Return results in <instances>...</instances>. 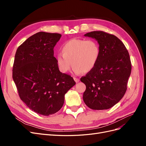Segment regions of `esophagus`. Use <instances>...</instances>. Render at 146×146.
I'll use <instances>...</instances> for the list:
<instances>
[{"mask_svg":"<svg viewBox=\"0 0 146 146\" xmlns=\"http://www.w3.org/2000/svg\"><path fill=\"white\" fill-rule=\"evenodd\" d=\"M74 80H75V82H76V83H78L79 81H80V79L78 78H76V77H74Z\"/></svg>","mask_w":146,"mask_h":146,"instance_id":"1","label":"esophagus"}]
</instances>
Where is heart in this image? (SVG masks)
I'll return each mask as SVG.
<instances>
[{
	"label": "heart",
	"instance_id": "1",
	"mask_svg": "<svg viewBox=\"0 0 146 146\" xmlns=\"http://www.w3.org/2000/svg\"><path fill=\"white\" fill-rule=\"evenodd\" d=\"M61 52L62 54L59 53L56 56L59 70L66 73L72 66L73 71L77 74L88 73L93 70L100 54V47L96 41L77 38L66 42L61 47Z\"/></svg>",
	"mask_w": 146,
	"mask_h": 146
}]
</instances>
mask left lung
<instances>
[{
    "label": "left lung",
    "mask_w": 146,
    "mask_h": 146,
    "mask_svg": "<svg viewBox=\"0 0 146 146\" xmlns=\"http://www.w3.org/2000/svg\"><path fill=\"white\" fill-rule=\"evenodd\" d=\"M85 36L98 41L100 54L94 69L80 78L86 87L83 101L92 110L109 109L126 92L131 70L129 52L118 38L103 31L91 32Z\"/></svg>",
    "instance_id": "8db88e82"
}]
</instances>
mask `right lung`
Instances as JSON below:
<instances>
[{
  "mask_svg": "<svg viewBox=\"0 0 146 146\" xmlns=\"http://www.w3.org/2000/svg\"><path fill=\"white\" fill-rule=\"evenodd\" d=\"M61 36L36 33L19 46L15 54L13 79L20 98L30 110L44 116L58 111L65 94L76 85L71 76L60 71L54 56Z\"/></svg>",
  "mask_w": 146,
  "mask_h": 146,
  "instance_id": "1",
  "label": "right lung"
}]
</instances>
